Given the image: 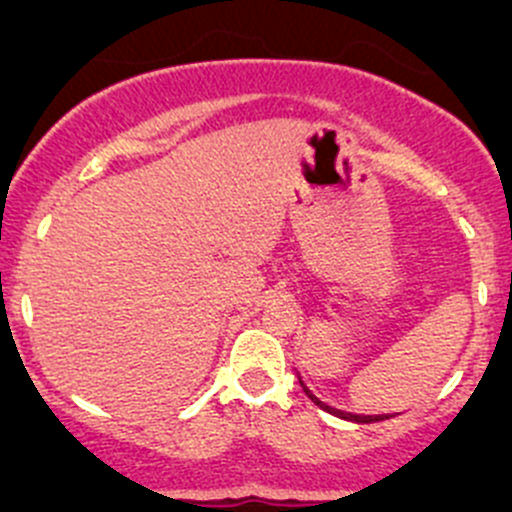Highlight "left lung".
Here are the masks:
<instances>
[{
	"label": "left lung",
	"mask_w": 512,
	"mask_h": 512,
	"mask_svg": "<svg viewBox=\"0 0 512 512\" xmlns=\"http://www.w3.org/2000/svg\"><path fill=\"white\" fill-rule=\"evenodd\" d=\"M296 376H298V383H301L303 393H306V396L311 398V401L316 403V406L321 408V411L331 413V416H336V418H343V421H353V423H378V421H388V418L398 416V413H378V416H363V413H351V411H341V408H333V406H328V403H323L321 398H318L316 393H313L311 388H308V383L303 381L301 373L296 371Z\"/></svg>",
	"instance_id": "1"
}]
</instances>
